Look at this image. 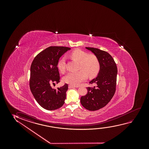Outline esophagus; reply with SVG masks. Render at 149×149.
Listing matches in <instances>:
<instances>
[{"instance_id": "1", "label": "esophagus", "mask_w": 149, "mask_h": 149, "mask_svg": "<svg viewBox=\"0 0 149 149\" xmlns=\"http://www.w3.org/2000/svg\"><path fill=\"white\" fill-rule=\"evenodd\" d=\"M75 86H72V85H69V88H75Z\"/></svg>"}]
</instances>
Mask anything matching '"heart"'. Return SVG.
I'll use <instances>...</instances> for the list:
<instances>
[{
	"mask_svg": "<svg viewBox=\"0 0 149 149\" xmlns=\"http://www.w3.org/2000/svg\"><path fill=\"white\" fill-rule=\"evenodd\" d=\"M69 56L79 61V69L81 70L78 71L70 72L67 74L63 78V81L65 83L77 86L86 79L87 74L90 77H93L100 71V61L96 55H88L85 51L76 49L70 52ZM65 56L61 57L58 62L57 67L61 73L65 72Z\"/></svg>",
	"mask_w": 149,
	"mask_h": 149,
	"instance_id": "heart-1",
	"label": "heart"
}]
</instances>
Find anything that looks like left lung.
Segmentation results:
<instances>
[{"instance_id":"8db88e82","label":"left lung","mask_w":149,"mask_h":149,"mask_svg":"<svg viewBox=\"0 0 149 149\" xmlns=\"http://www.w3.org/2000/svg\"><path fill=\"white\" fill-rule=\"evenodd\" d=\"M86 48L98 57L100 70L97 77L90 82L95 86L86 88L88 93L82 96L80 102L86 109L95 111L106 106L114 96L118 69L114 59L107 52L93 47Z\"/></svg>"}]
</instances>
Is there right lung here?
<instances>
[{"label": "right lung", "mask_w": 149, "mask_h": 149, "mask_svg": "<svg viewBox=\"0 0 149 149\" xmlns=\"http://www.w3.org/2000/svg\"><path fill=\"white\" fill-rule=\"evenodd\" d=\"M71 48L50 46L37 54L31 63L29 86L37 102L47 110H56L65 103L68 85L52 88L60 81L57 64L59 58Z\"/></svg>", "instance_id": "add662e5"}]
</instances>
